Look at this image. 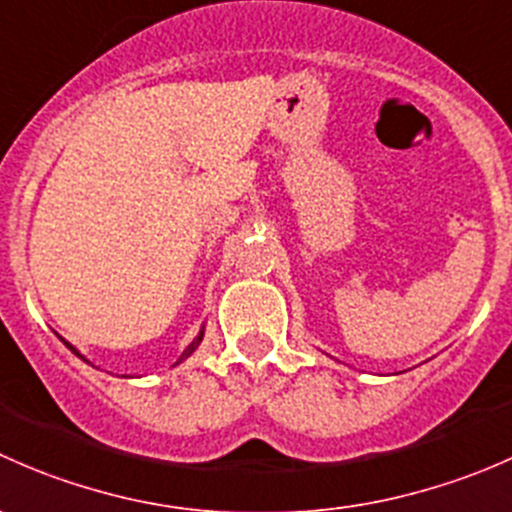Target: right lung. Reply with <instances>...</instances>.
Instances as JSON below:
<instances>
[{"label": "right lung", "instance_id": "obj_1", "mask_svg": "<svg viewBox=\"0 0 512 512\" xmlns=\"http://www.w3.org/2000/svg\"><path fill=\"white\" fill-rule=\"evenodd\" d=\"M203 334H205V327H203V329H200V334H198V337H195V339H193V342H190V344H188V347H185V352H183V354H180V359H178V361H175V364H173V366H178V364H180V361H185V359H188V356H190V354H193V352H195V349H198V344H200V342H203ZM61 342H64V344H66V347H69V349H71V352H74L76 356H81V352H79V349H76V347H74V344H69V342H66V339H61ZM81 359H84V361H89V359H86V356H81Z\"/></svg>", "mask_w": 512, "mask_h": 512}]
</instances>
